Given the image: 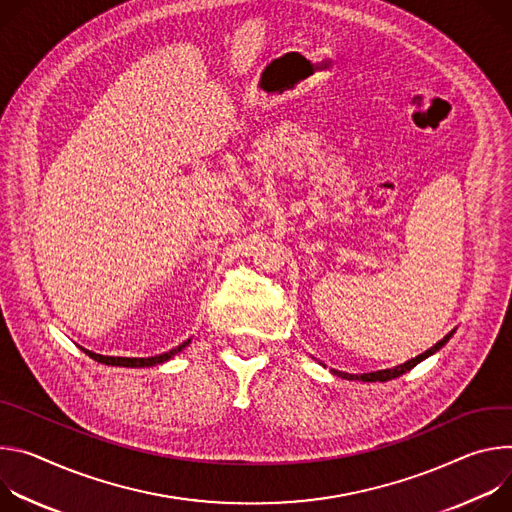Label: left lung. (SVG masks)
Masks as SVG:
<instances>
[{
  "instance_id": "left-lung-1",
  "label": "left lung",
  "mask_w": 512,
  "mask_h": 512,
  "mask_svg": "<svg viewBox=\"0 0 512 512\" xmlns=\"http://www.w3.org/2000/svg\"><path fill=\"white\" fill-rule=\"evenodd\" d=\"M453 331H456V329H453ZM453 331H449L443 339H439V342H437L433 348H429L427 352L419 354L417 358H411L409 362H405V364H401V366L386 368V370H376V372H368V374H348V372H339V370H331V372H333L335 376H342V378H348V380H362V382H386V380H392V378H399L401 374L409 372V370L415 368L419 362H423L425 358H429V356H433L437 350H441V348L449 342V337L453 335Z\"/></svg>"
}]
</instances>
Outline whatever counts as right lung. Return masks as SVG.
<instances>
[{"mask_svg": "<svg viewBox=\"0 0 512 512\" xmlns=\"http://www.w3.org/2000/svg\"><path fill=\"white\" fill-rule=\"evenodd\" d=\"M191 344V339H187V342H183L181 346L168 350L164 354H158V356H152V358H120V356H101V354H95V352H89L85 348H81L89 358H93L95 362H101V364H107V366H124V368H148V366H156V364H162L166 360H170L173 356H177L179 352H183L187 346Z\"/></svg>", "mask_w": 512, "mask_h": 512, "instance_id": "right-lung-1", "label": "right lung"}]
</instances>
